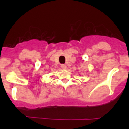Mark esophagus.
I'll use <instances>...</instances> for the list:
<instances>
[{"label":"esophagus","instance_id":"1","mask_svg":"<svg viewBox=\"0 0 129 129\" xmlns=\"http://www.w3.org/2000/svg\"><path fill=\"white\" fill-rule=\"evenodd\" d=\"M61 67L62 69H63V70H65L66 68H67V66H66V64H61Z\"/></svg>","mask_w":129,"mask_h":129}]
</instances>
